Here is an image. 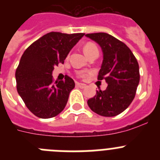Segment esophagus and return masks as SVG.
<instances>
[{
    "instance_id": "1",
    "label": "esophagus",
    "mask_w": 160,
    "mask_h": 160,
    "mask_svg": "<svg viewBox=\"0 0 160 160\" xmlns=\"http://www.w3.org/2000/svg\"><path fill=\"white\" fill-rule=\"evenodd\" d=\"M76 86H77L78 87H79V88H82V89L85 88V87H87V86H86V84H83V83H80V82L76 83Z\"/></svg>"
}]
</instances>
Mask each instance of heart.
Masks as SVG:
<instances>
[{
  "mask_svg": "<svg viewBox=\"0 0 160 160\" xmlns=\"http://www.w3.org/2000/svg\"><path fill=\"white\" fill-rule=\"evenodd\" d=\"M97 49L98 47L96 46V45H94V43H91V42H89V43L86 44V46H84L85 54H87V53L94 51V50H97Z\"/></svg>",
  "mask_w": 160,
  "mask_h": 160,
  "instance_id": "obj_1",
  "label": "heart"
}]
</instances>
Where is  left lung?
<instances>
[{"mask_svg":"<svg viewBox=\"0 0 160 160\" xmlns=\"http://www.w3.org/2000/svg\"><path fill=\"white\" fill-rule=\"evenodd\" d=\"M86 37L102 48L103 60L98 80L105 79V90H97L87 101L96 114L105 117L116 116L128 108L135 96L139 82L137 59L126 44L106 32L88 33Z\"/></svg>","mask_w":160,"mask_h":160,"instance_id":"8db88e82","label":"left lung"}]
</instances>
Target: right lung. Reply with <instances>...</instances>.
Returning <instances> with one entry per match:
<instances>
[{"mask_svg":"<svg viewBox=\"0 0 160 160\" xmlns=\"http://www.w3.org/2000/svg\"><path fill=\"white\" fill-rule=\"evenodd\" d=\"M85 33L50 32L25 49L16 70L17 90L29 111L37 117L49 118L64 110L75 83L70 77L53 82L52 72L64 63L72 48Z\"/></svg>","mask_w":160,"mask_h":160,"instance_id":"add662e5","label":"right lung"}]
</instances>
